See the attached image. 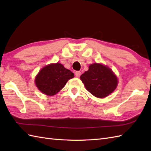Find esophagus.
<instances>
[{"instance_id": "34e87169", "label": "esophagus", "mask_w": 151, "mask_h": 151, "mask_svg": "<svg viewBox=\"0 0 151 151\" xmlns=\"http://www.w3.org/2000/svg\"><path fill=\"white\" fill-rule=\"evenodd\" d=\"M81 71H76L75 72V76H76V77H80V76H81Z\"/></svg>"}]
</instances>
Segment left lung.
I'll return each mask as SVG.
<instances>
[{"instance_id":"left-lung-1","label":"left lung","mask_w":151,"mask_h":151,"mask_svg":"<svg viewBox=\"0 0 151 151\" xmlns=\"http://www.w3.org/2000/svg\"><path fill=\"white\" fill-rule=\"evenodd\" d=\"M86 89L98 98H104L110 95L118 84L116 75L108 66L94 63L81 76Z\"/></svg>"}]
</instances>
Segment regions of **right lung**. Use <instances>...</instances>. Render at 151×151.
Returning <instances> with one entry per match:
<instances>
[{
  "label": "right lung",
  "mask_w": 151,
  "mask_h": 151,
  "mask_svg": "<svg viewBox=\"0 0 151 151\" xmlns=\"http://www.w3.org/2000/svg\"><path fill=\"white\" fill-rule=\"evenodd\" d=\"M74 74L60 63H51L41 69L35 78L37 88L49 96L56 95L62 89Z\"/></svg>",
  "instance_id": "right-lung-1"
}]
</instances>
